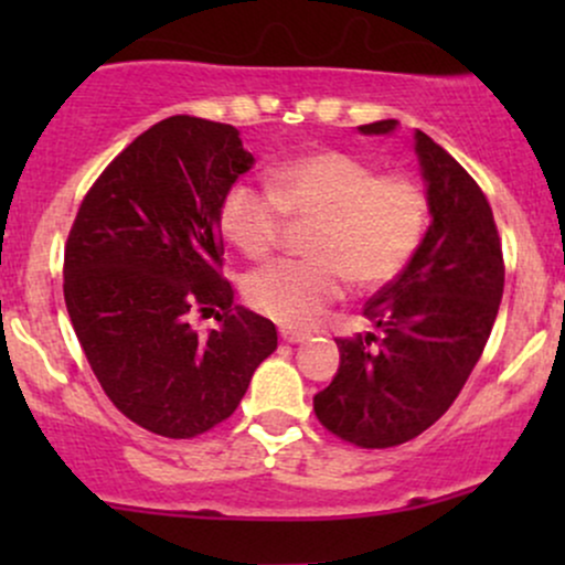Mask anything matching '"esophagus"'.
Returning a JSON list of instances; mask_svg holds the SVG:
<instances>
[{
    "label": "esophagus",
    "instance_id": "1",
    "mask_svg": "<svg viewBox=\"0 0 565 565\" xmlns=\"http://www.w3.org/2000/svg\"><path fill=\"white\" fill-rule=\"evenodd\" d=\"M281 340L289 342V345H297V342L308 340V334L297 332V329H287V327H284V329H281Z\"/></svg>",
    "mask_w": 565,
    "mask_h": 565
}]
</instances>
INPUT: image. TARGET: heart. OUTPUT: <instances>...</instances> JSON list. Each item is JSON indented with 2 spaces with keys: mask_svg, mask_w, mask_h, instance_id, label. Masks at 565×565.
Returning a JSON list of instances; mask_svg holds the SVG:
<instances>
[{
  "mask_svg": "<svg viewBox=\"0 0 565 565\" xmlns=\"http://www.w3.org/2000/svg\"><path fill=\"white\" fill-rule=\"evenodd\" d=\"M287 217L316 220L310 260H278L246 281V302L284 327L308 329L345 295L387 287L412 265L430 225V196L408 172L382 174L372 161L319 148L270 172V191L233 183L220 201L225 242L249 260L281 244Z\"/></svg>",
  "mask_w": 565,
  "mask_h": 565,
  "instance_id": "b5f03b06",
  "label": "heart"
}]
</instances>
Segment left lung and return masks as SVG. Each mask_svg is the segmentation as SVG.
I'll return each mask as SVG.
<instances>
[{"label": "left lung", "mask_w": 565, "mask_h": 565, "mask_svg": "<svg viewBox=\"0 0 565 565\" xmlns=\"http://www.w3.org/2000/svg\"><path fill=\"white\" fill-rule=\"evenodd\" d=\"M398 121L361 125L393 132ZM433 223L412 265L364 305L377 332L340 337V369L313 398L319 423L361 449L425 433L454 404L481 359L504 289L494 215L481 185L417 129Z\"/></svg>", "instance_id": "obj_1"}]
</instances>
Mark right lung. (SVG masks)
<instances>
[{
  "label": "right lung",
  "instance_id": "right-lung-1",
  "mask_svg": "<svg viewBox=\"0 0 565 565\" xmlns=\"http://www.w3.org/2000/svg\"><path fill=\"white\" fill-rule=\"evenodd\" d=\"M238 129L170 116L116 157L68 231L63 297L103 393L135 425L196 438L242 404L274 321L233 305L220 201L252 167ZM210 309L199 338L186 323Z\"/></svg>",
  "mask_w": 565,
  "mask_h": 565
}]
</instances>
